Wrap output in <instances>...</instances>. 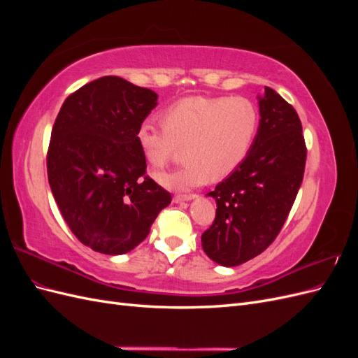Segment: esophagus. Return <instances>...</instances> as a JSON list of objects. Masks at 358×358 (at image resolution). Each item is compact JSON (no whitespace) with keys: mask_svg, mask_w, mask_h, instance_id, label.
I'll use <instances>...</instances> for the list:
<instances>
[{"mask_svg":"<svg viewBox=\"0 0 358 358\" xmlns=\"http://www.w3.org/2000/svg\"><path fill=\"white\" fill-rule=\"evenodd\" d=\"M196 194H178V196L173 197V201L175 203H182V201H189L192 199H196Z\"/></svg>","mask_w":358,"mask_h":358,"instance_id":"esophagus-1","label":"esophagus"}]
</instances>
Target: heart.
Segmentation results:
<instances>
[{"label": "heart", "mask_w": 358, "mask_h": 358, "mask_svg": "<svg viewBox=\"0 0 358 358\" xmlns=\"http://www.w3.org/2000/svg\"><path fill=\"white\" fill-rule=\"evenodd\" d=\"M161 119L162 124L140 122L136 142L154 167H164L178 146H185V164L155 175L161 185L175 191L231 175L251 152L259 128L258 107L245 96H188L166 107Z\"/></svg>", "instance_id": "obj_1"}]
</instances>
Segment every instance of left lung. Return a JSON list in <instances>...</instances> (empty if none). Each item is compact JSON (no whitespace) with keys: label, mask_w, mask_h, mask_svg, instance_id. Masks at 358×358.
Returning a JSON list of instances; mask_svg holds the SVG:
<instances>
[{"label":"left lung","mask_w":358,"mask_h":358,"mask_svg":"<svg viewBox=\"0 0 358 358\" xmlns=\"http://www.w3.org/2000/svg\"><path fill=\"white\" fill-rule=\"evenodd\" d=\"M258 106L262 119L251 152L208 194L216 215L201 246L225 267L249 262L276 239L305 173L306 145L294 107L267 86Z\"/></svg>","instance_id":"8db88e82"}]
</instances>
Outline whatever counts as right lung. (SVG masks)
<instances>
[{
	"label": "right lung",
	"mask_w": 358,
	"mask_h": 358,
	"mask_svg": "<svg viewBox=\"0 0 358 358\" xmlns=\"http://www.w3.org/2000/svg\"><path fill=\"white\" fill-rule=\"evenodd\" d=\"M158 95L117 76L83 85L52 128L48 179L62 218L92 251L129 252L146 239L171 194L146 176L136 129Z\"/></svg>",
	"instance_id": "1"
}]
</instances>
